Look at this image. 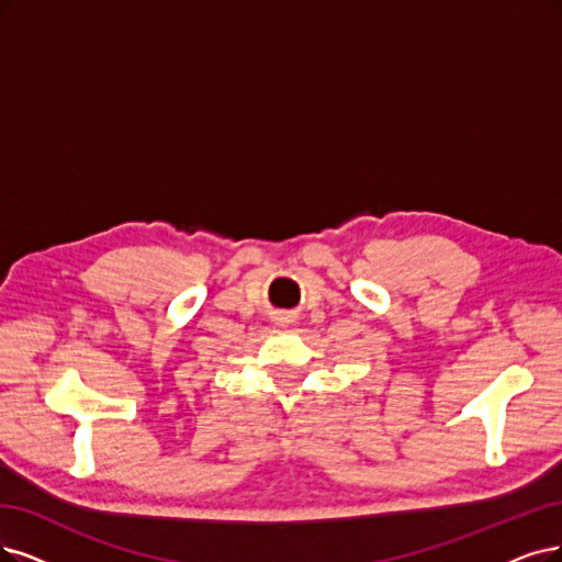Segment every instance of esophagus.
I'll use <instances>...</instances> for the list:
<instances>
[{"instance_id":"1","label":"esophagus","mask_w":562,"mask_h":562,"mask_svg":"<svg viewBox=\"0 0 562 562\" xmlns=\"http://www.w3.org/2000/svg\"><path fill=\"white\" fill-rule=\"evenodd\" d=\"M276 322H278L280 326H292L296 319H294L292 315H280V317H276Z\"/></svg>"}]
</instances>
